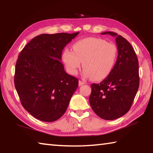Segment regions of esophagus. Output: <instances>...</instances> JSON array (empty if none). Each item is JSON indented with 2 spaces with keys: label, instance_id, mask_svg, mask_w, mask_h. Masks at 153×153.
I'll return each instance as SVG.
<instances>
[{
  "label": "esophagus",
  "instance_id": "1",
  "mask_svg": "<svg viewBox=\"0 0 153 153\" xmlns=\"http://www.w3.org/2000/svg\"><path fill=\"white\" fill-rule=\"evenodd\" d=\"M84 84H85V82H82V81H79V86H81V85H84Z\"/></svg>",
  "mask_w": 153,
  "mask_h": 153
}]
</instances>
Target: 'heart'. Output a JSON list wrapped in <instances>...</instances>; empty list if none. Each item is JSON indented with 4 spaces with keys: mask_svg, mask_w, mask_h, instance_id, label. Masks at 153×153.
I'll return each mask as SVG.
<instances>
[{
    "mask_svg": "<svg viewBox=\"0 0 153 153\" xmlns=\"http://www.w3.org/2000/svg\"><path fill=\"white\" fill-rule=\"evenodd\" d=\"M72 48L73 51L65 48L62 55L69 74L76 75L83 62L84 77L100 81L106 78L114 68L118 56L114 44L102 39L88 37L76 41Z\"/></svg>",
    "mask_w": 153,
    "mask_h": 153,
    "instance_id": "heart-1",
    "label": "heart"
}]
</instances>
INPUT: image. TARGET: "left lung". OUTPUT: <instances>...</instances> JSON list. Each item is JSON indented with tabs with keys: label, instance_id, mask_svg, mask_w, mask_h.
<instances>
[{
	"label": "left lung",
	"instance_id": "obj_1",
	"mask_svg": "<svg viewBox=\"0 0 153 153\" xmlns=\"http://www.w3.org/2000/svg\"><path fill=\"white\" fill-rule=\"evenodd\" d=\"M116 37L118 57L112 71L100 84L91 85L89 102L99 117L117 119L130 109L139 87L138 61L134 49L126 39L114 32H104Z\"/></svg>",
	"mask_w": 153,
	"mask_h": 153
}]
</instances>
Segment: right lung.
I'll use <instances>...</instances> for the list:
<instances>
[{
	"instance_id": "right-lung-1",
	"label": "right lung",
	"mask_w": 153,
	"mask_h": 153,
	"mask_svg": "<svg viewBox=\"0 0 153 153\" xmlns=\"http://www.w3.org/2000/svg\"><path fill=\"white\" fill-rule=\"evenodd\" d=\"M78 34L39 35L19 55L16 90L22 105L38 120L53 122L62 117L78 87V79L66 73L61 62L63 49Z\"/></svg>"
}]
</instances>
